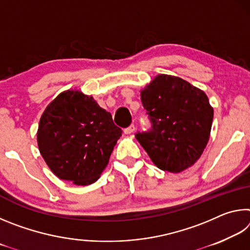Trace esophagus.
I'll use <instances>...</instances> for the list:
<instances>
[{
	"instance_id": "34e87169",
	"label": "esophagus",
	"mask_w": 250,
	"mask_h": 250,
	"mask_svg": "<svg viewBox=\"0 0 250 250\" xmlns=\"http://www.w3.org/2000/svg\"><path fill=\"white\" fill-rule=\"evenodd\" d=\"M135 131V126L133 125H131L130 126H128V128H125V130H124V132L125 133V134H131V133H133Z\"/></svg>"
}]
</instances>
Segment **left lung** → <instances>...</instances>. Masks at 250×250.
Wrapping results in <instances>:
<instances>
[{
	"label": "left lung",
	"instance_id": "obj_1",
	"mask_svg": "<svg viewBox=\"0 0 250 250\" xmlns=\"http://www.w3.org/2000/svg\"><path fill=\"white\" fill-rule=\"evenodd\" d=\"M152 122L135 139L163 171L179 173L201 158L209 140L214 110L200 88L176 76L158 75L141 89Z\"/></svg>",
	"mask_w": 250,
	"mask_h": 250
}]
</instances>
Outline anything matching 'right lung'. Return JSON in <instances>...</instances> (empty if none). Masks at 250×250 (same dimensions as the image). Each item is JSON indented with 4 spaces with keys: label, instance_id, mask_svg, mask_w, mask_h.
<instances>
[{
    "label": "right lung",
    "instance_id": "1",
    "mask_svg": "<svg viewBox=\"0 0 250 250\" xmlns=\"http://www.w3.org/2000/svg\"><path fill=\"white\" fill-rule=\"evenodd\" d=\"M122 130L91 96L76 89L59 94L44 110L37 146L55 175L75 185L99 179Z\"/></svg>",
    "mask_w": 250,
    "mask_h": 250
}]
</instances>
